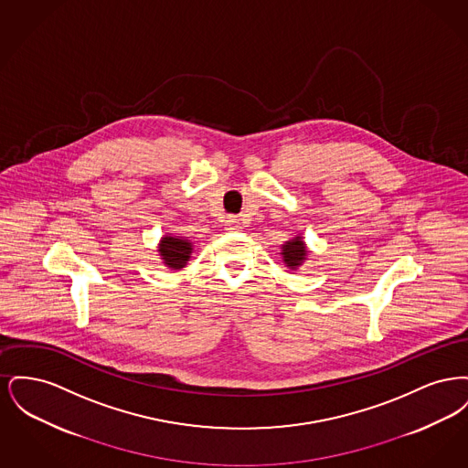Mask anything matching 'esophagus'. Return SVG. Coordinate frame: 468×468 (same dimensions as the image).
Returning a JSON list of instances; mask_svg holds the SVG:
<instances>
[{
    "mask_svg": "<svg viewBox=\"0 0 468 468\" xmlns=\"http://www.w3.org/2000/svg\"><path fill=\"white\" fill-rule=\"evenodd\" d=\"M224 229H228V231H237V229H240L239 219H237V218H228V219L224 221Z\"/></svg>",
    "mask_w": 468,
    "mask_h": 468,
    "instance_id": "1",
    "label": "esophagus"
}]
</instances>
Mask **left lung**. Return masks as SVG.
I'll return each mask as SVG.
<instances>
[{"mask_svg":"<svg viewBox=\"0 0 468 468\" xmlns=\"http://www.w3.org/2000/svg\"><path fill=\"white\" fill-rule=\"evenodd\" d=\"M281 256H282V261L286 267L291 270H298L305 263L307 256H309V249L307 244L303 242V237L302 235H296L290 239L288 242L281 245Z\"/></svg>","mask_w":468,"mask_h":468,"instance_id":"left-lung-1","label":"left lung"}]
</instances>
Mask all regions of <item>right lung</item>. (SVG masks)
Instances as JSON below:
<instances>
[{"label": "right lung", "mask_w": 468, "mask_h": 468, "mask_svg": "<svg viewBox=\"0 0 468 468\" xmlns=\"http://www.w3.org/2000/svg\"><path fill=\"white\" fill-rule=\"evenodd\" d=\"M157 252L165 267L170 270H182L191 260L193 242L187 237L166 233L165 237H161L157 244Z\"/></svg>", "instance_id": "obj_1"}]
</instances>
